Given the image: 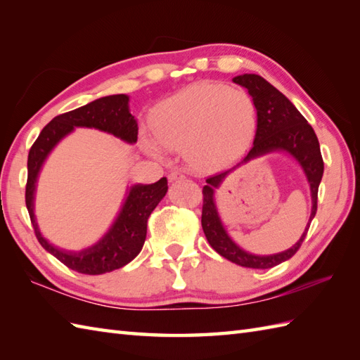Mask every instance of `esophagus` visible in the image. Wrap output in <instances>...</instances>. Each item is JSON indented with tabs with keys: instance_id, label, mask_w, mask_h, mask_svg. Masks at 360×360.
I'll return each mask as SVG.
<instances>
[{
	"instance_id": "esophagus-1",
	"label": "esophagus",
	"mask_w": 360,
	"mask_h": 360,
	"mask_svg": "<svg viewBox=\"0 0 360 360\" xmlns=\"http://www.w3.org/2000/svg\"><path fill=\"white\" fill-rule=\"evenodd\" d=\"M186 174L181 173V172H172L170 174H168V179L170 181H178V179H184Z\"/></svg>"
}]
</instances>
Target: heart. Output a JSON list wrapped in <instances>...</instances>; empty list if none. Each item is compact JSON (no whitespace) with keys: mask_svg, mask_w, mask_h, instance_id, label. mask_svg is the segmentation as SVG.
Masks as SVG:
<instances>
[{"mask_svg":"<svg viewBox=\"0 0 360 360\" xmlns=\"http://www.w3.org/2000/svg\"><path fill=\"white\" fill-rule=\"evenodd\" d=\"M257 127L252 97L241 88L198 82L160 106L155 116L156 139L147 147L159 151L186 148L196 168H213L248 147Z\"/></svg>","mask_w":360,"mask_h":360,"instance_id":"b5f03b06","label":"heart"}]
</instances>
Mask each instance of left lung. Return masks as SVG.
I'll return each mask as SVG.
<instances>
[{"mask_svg": "<svg viewBox=\"0 0 360 360\" xmlns=\"http://www.w3.org/2000/svg\"><path fill=\"white\" fill-rule=\"evenodd\" d=\"M233 82L248 89L257 110V131L254 145L250 147L248 155L241 159L240 164L275 150H283L295 158L297 162L302 165L304 174H307L311 187L312 210L309 221H312L317 212L319 184L323 176V159L314 129L277 88H274L269 82H266L259 75L243 74L235 77ZM229 172L232 170H224L209 176L205 179L207 186L202 187L201 224L210 246L221 257L227 258L229 262L244 267H252V269H271V267L286 262V259L295 255V252L300 249L304 236L308 233L309 224L307 231L303 232L302 238L292 248L277 255L258 257L248 254L229 238L219 221L215 202H213V190L219 187Z\"/></svg>", "mask_w": 360, "mask_h": 360, "instance_id": "8db88e82", "label": "left lung"}]
</instances>
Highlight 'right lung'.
Listing matches in <instances>:
<instances>
[{
  "label": "right lung",
  "mask_w": 360,
  "mask_h": 360,
  "mask_svg": "<svg viewBox=\"0 0 360 360\" xmlns=\"http://www.w3.org/2000/svg\"><path fill=\"white\" fill-rule=\"evenodd\" d=\"M74 127L97 128L127 142H136L137 122L128 110V96H106L77 110L53 117L41 129L40 136L29 150L26 207L38 243L70 269L86 275H101L120 269L139 254L147 236V221L167 193V178H160L155 184L134 186L129 190L116 223L96 246L82 250L79 254L56 249L43 238L37 229L32 202L35 182L46 156L62 137L72 131Z\"/></svg>",
  "instance_id": "obj_1"
}]
</instances>
